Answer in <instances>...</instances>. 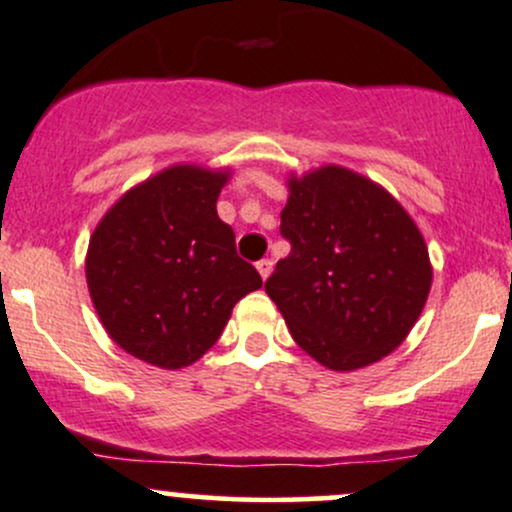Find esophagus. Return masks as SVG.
Segmentation results:
<instances>
[{
    "instance_id": "obj_1",
    "label": "esophagus",
    "mask_w": 512,
    "mask_h": 512,
    "mask_svg": "<svg viewBox=\"0 0 512 512\" xmlns=\"http://www.w3.org/2000/svg\"><path fill=\"white\" fill-rule=\"evenodd\" d=\"M256 268H258V273H261V278L268 280V275H271V271H273V261L271 258H261V261L256 263Z\"/></svg>"
}]
</instances>
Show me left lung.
Instances as JSON below:
<instances>
[{
	"instance_id": "1",
	"label": "left lung",
	"mask_w": 512,
	"mask_h": 512,
	"mask_svg": "<svg viewBox=\"0 0 512 512\" xmlns=\"http://www.w3.org/2000/svg\"><path fill=\"white\" fill-rule=\"evenodd\" d=\"M280 234L290 254L266 280L287 329L329 370L377 363L409 336L433 268L409 212L343 166L287 181Z\"/></svg>"
}]
</instances>
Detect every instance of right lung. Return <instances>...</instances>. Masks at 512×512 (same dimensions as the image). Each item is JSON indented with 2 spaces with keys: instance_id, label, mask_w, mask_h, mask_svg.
Segmentation results:
<instances>
[{
  "instance_id": "add662e5",
  "label": "right lung",
  "mask_w": 512,
  "mask_h": 512,
  "mask_svg": "<svg viewBox=\"0 0 512 512\" xmlns=\"http://www.w3.org/2000/svg\"><path fill=\"white\" fill-rule=\"evenodd\" d=\"M227 171L176 164L130 188L86 251V283L103 329L164 370L195 363L225 331L234 304L263 285L217 217Z\"/></svg>"
}]
</instances>
